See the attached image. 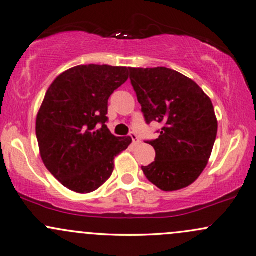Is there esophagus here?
<instances>
[{
  "label": "esophagus",
  "mask_w": 256,
  "mask_h": 256,
  "mask_svg": "<svg viewBox=\"0 0 256 256\" xmlns=\"http://www.w3.org/2000/svg\"><path fill=\"white\" fill-rule=\"evenodd\" d=\"M130 136H131V138H132V142H133V145H134V146H136V145H139V144H140V139L138 138V136H136V133H131V134H130Z\"/></svg>",
  "instance_id": "34e87169"
}]
</instances>
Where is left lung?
<instances>
[{"label": "left lung", "mask_w": 256, "mask_h": 256, "mask_svg": "<svg viewBox=\"0 0 256 256\" xmlns=\"http://www.w3.org/2000/svg\"><path fill=\"white\" fill-rule=\"evenodd\" d=\"M147 123H162L159 138L147 144L156 160L144 174L164 192L192 184L206 167L218 122L206 94L192 78L170 68H128Z\"/></svg>", "instance_id": "left-lung-1"}]
</instances>
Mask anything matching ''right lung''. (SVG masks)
Here are the masks:
<instances>
[{
	"instance_id": "add662e5",
	"label": "right lung",
	"mask_w": 256,
	"mask_h": 256,
	"mask_svg": "<svg viewBox=\"0 0 256 256\" xmlns=\"http://www.w3.org/2000/svg\"><path fill=\"white\" fill-rule=\"evenodd\" d=\"M128 78V67L80 64L61 73L46 92L36 120L39 152L72 192L98 189L112 174L114 158L132 142L106 125L108 100Z\"/></svg>"
}]
</instances>
